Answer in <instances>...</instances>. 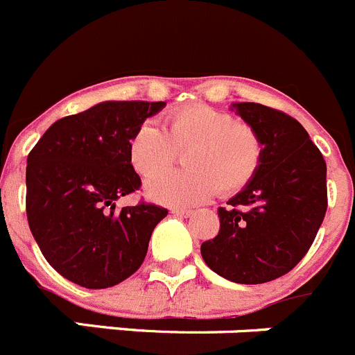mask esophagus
<instances>
[{
  "instance_id": "1",
  "label": "esophagus",
  "mask_w": 355,
  "mask_h": 355,
  "mask_svg": "<svg viewBox=\"0 0 355 355\" xmlns=\"http://www.w3.org/2000/svg\"><path fill=\"white\" fill-rule=\"evenodd\" d=\"M171 211L174 213V215H178V216H184V218H187V216H192L193 215L192 209H184V208H172Z\"/></svg>"
}]
</instances>
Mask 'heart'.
Segmentation results:
<instances>
[{
	"label": "heart",
	"instance_id": "obj_1",
	"mask_svg": "<svg viewBox=\"0 0 355 355\" xmlns=\"http://www.w3.org/2000/svg\"><path fill=\"white\" fill-rule=\"evenodd\" d=\"M187 150L183 173L156 171ZM263 158L259 135L233 115L208 105L178 108L165 117L163 131L153 122L140 124L128 142V159L146 181L150 200L168 206H193L218 190L231 196L250 183Z\"/></svg>",
	"mask_w": 355,
	"mask_h": 355
}]
</instances>
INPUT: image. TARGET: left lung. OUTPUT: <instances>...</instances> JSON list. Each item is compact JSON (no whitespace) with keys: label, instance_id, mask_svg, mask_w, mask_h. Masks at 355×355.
<instances>
[{"label":"left lung","instance_id":"8db88e82","mask_svg":"<svg viewBox=\"0 0 355 355\" xmlns=\"http://www.w3.org/2000/svg\"><path fill=\"white\" fill-rule=\"evenodd\" d=\"M231 110L259 135L261 165L227 208H218L220 231L200 254L227 281L261 284L288 274L311 247L327 209V165L290 115L259 103Z\"/></svg>","mask_w":355,"mask_h":355}]
</instances>
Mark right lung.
Listing matches in <instances>:
<instances>
[{
  "label": "right lung",
  "instance_id": "obj_1",
  "mask_svg": "<svg viewBox=\"0 0 355 355\" xmlns=\"http://www.w3.org/2000/svg\"><path fill=\"white\" fill-rule=\"evenodd\" d=\"M156 101H103L53 122L28 155L26 215L44 258L90 290L115 286L142 265L167 209L115 202L140 188L128 159L135 130L165 108Z\"/></svg>",
  "mask_w": 355,
  "mask_h": 355
}]
</instances>
